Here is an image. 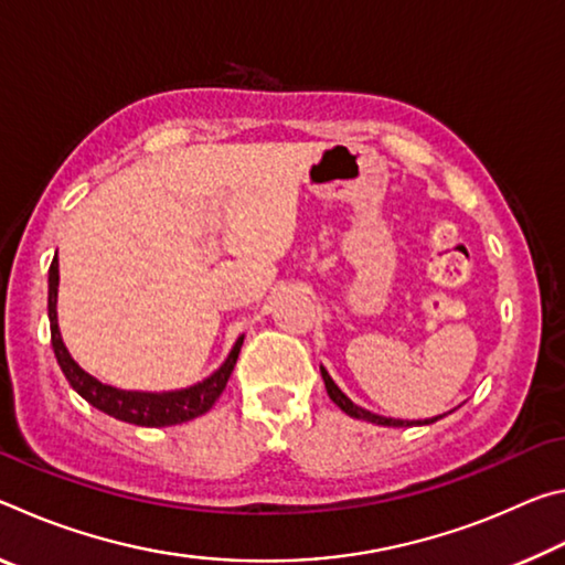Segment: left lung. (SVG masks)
Wrapping results in <instances>:
<instances>
[{
    "label": "left lung",
    "instance_id": "left-lung-1",
    "mask_svg": "<svg viewBox=\"0 0 565 565\" xmlns=\"http://www.w3.org/2000/svg\"><path fill=\"white\" fill-rule=\"evenodd\" d=\"M321 379H323V384H327L329 398L343 411V414H349L351 418L369 420V424H376V426H428V424H434V420L444 418V416H434V418H424V420H401V418H386V416L371 414V411L353 404V401L347 394H343V391L337 384H333V379L329 376V371L323 369V366H321Z\"/></svg>",
    "mask_w": 565,
    "mask_h": 565
}]
</instances>
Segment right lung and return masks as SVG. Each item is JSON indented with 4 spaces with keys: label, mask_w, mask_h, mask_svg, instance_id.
I'll return each mask as SVG.
<instances>
[{
    "label": "right lung",
    "mask_w": 565,
    "mask_h": 565,
    "mask_svg": "<svg viewBox=\"0 0 565 565\" xmlns=\"http://www.w3.org/2000/svg\"><path fill=\"white\" fill-rule=\"evenodd\" d=\"M56 294H60V262H56L54 256V262L50 266V303H46V309H50L54 356L56 363H60L62 374L70 381V386L87 401V404L99 408L102 414L124 420V424L164 428L186 424V420L206 414V411L216 404V398L222 396L226 381L234 371L238 351H242L244 333L236 339L222 366L194 386L177 391H124L117 386L102 384L99 379L87 374V371L72 359V353L66 351L60 333V321H56Z\"/></svg>",
    "instance_id": "add662e5"
}]
</instances>
